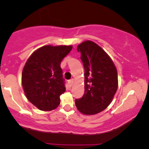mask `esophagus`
<instances>
[{"label": "esophagus", "instance_id": "obj_1", "mask_svg": "<svg viewBox=\"0 0 149 149\" xmlns=\"http://www.w3.org/2000/svg\"><path fill=\"white\" fill-rule=\"evenodd\" d=\"M73 83H74V80H73V79H71V80H69V81H68V83H69V85L71 87L73 85Z\"/></svg>", "mask_w": 149, "mask_h": 149}]
</instances>
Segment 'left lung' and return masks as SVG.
Segmentation results:
<instances>
[{
    "instance_id": "left-lung-1",
    "label": "left lung",
    "mask_w": 149,
    "mask_h": 149,
    "mask_svg": "<svg viewBox=\"0 0 149 149\" xmlns=\"http://www.w3.org/2000/svg\"><path fill=\"white\" fill-rule=\"evenodd\" d=\"M77 49L85 69V93L75 104L80 113L95 115L107 109L118 89V73L110 57L95 42L86 40Z\"/></svg>"
}]
</instances>
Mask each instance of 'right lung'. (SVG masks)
<instances>
[{
  "mask_svg": "<svg viewBox=\"0 0 149 149\" xmlns=\"http://www.w3.org/2000/svg\"><path fill=\"white\" fill-rule=\"evenodd\" d=\"M71 45H45L32 53L24 65L22 83L28 100L41 111H52L66 91L60 64Z\"/></svg>",
  "mask_w": 149,
  "mask_h": 149,
  "instance_id": "obj_1",
  "label": "right lung"
}]
</instances>
